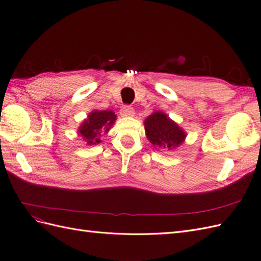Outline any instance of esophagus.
<instances>
[{"label": "esophagus", "instance_id": "esophagus-1", "mask_svg": "<svg viewBox=\"0 0 261 261\" xmlns=\"http://www.w3.org/2000/svg\"><path fill=\"white\" fill-rule=\"evenodd\" d=\"M121 114L122 116H134V114H135V112H134V109L130 108V107H123L122 110H121Z\"/></svg>", "mask_w": 261, "mask_h": 261}]
</instances>
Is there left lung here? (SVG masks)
Segmentation results:
<instances>
[{
	"label": "left lung",
	"mask_w": 261,
	"mask_h": 261,
	"mask_svg": "<svg viewBox=\"0 0 261 261\" xmlns=\"http://www.w3.org/2000/svg\"><path fill=\"white\" fill-rule=\"evenodd\" d=\"M146 136L155 148L175 149L185 140L186 133L163 112L156 111L145 120Z\"/></svg>",
	"instance_id": "8db88e82"
}]
</instances>
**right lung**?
<instances>
[{"instance_id":"obj_1","label":"right lung","mask_w":261,"mask_h":261,"mask_svg":"<svg viewBox=\"0 0 261 261\" xmlns=\"http://www.w3.org/2000/svg\"><path fill=\"white\" fill-rule=\"evenodd\" d=\"M116 120V115L113 111H98L94 110L89 113L88 117L82 123L78 128L80 135L83 136L87 145L92 146L101 143L100 136L102 133H108Z\"/></svg>"}]
</instances>
